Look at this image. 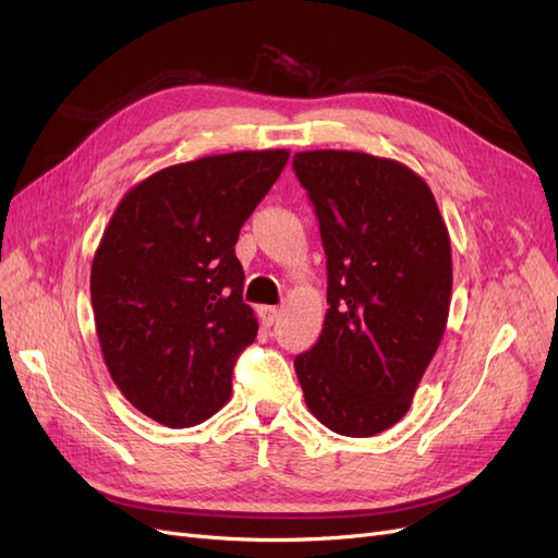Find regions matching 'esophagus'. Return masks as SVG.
Segmentation results:
<instances>
[{"label": "esophagus", "instance_id": "1", "mask_svg": "<svg viewBox=\"0 0 558 558\" xmlns=\"http://www.w3.org/2000/svg\"><path fill=\"white\" fill-rule=\"evenodd\" d=\"M258 318H260L263 326L269 328L279 318V310L277 307H258Z\"/></svg>", "mask_w": 558, "mask_h": 558}]
</instances>
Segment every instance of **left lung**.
Wrapping results in <instances>:
<instances>
[{"label":"left lung","mask_w":558,"mask_h":558,"mask_svg":"<svg viewBox=\"0 0 558 558\" xmlns=\"http://www.w3.org/2000/svg\"><path fill=\"white\" fill-rule=\"evenodd\" d=\"M328 269L318 342L295 356L310 412L347 437L377 435L408 414L445 335L449 232L426 181L359 150H302Z\"/></svg>","instance_id":"8db88e82"}]
</instances>
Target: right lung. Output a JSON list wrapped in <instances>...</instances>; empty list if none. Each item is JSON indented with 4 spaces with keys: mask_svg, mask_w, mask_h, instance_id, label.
Returning a JSON list of instances; mask_svg holds the SVG:
<instances>
[{
    "mask_svg": "<svg viewBox=\"0 0 558 558\" xmlns=\"http://www.w3.org/2000/svg\"><path fill=\"white\" fill-rule=\"evenodd\" d=\"M289 150H238L165 167L125 193L90 272L109 375L142 414L191 428L232 393L258 320L244 305L240 230Z\"/></svg>",
    "mask_w": 558,
    "mask_h": 558,
    "instance_id": "obj_1",
    "label": "right lung"
}]
</instances>
